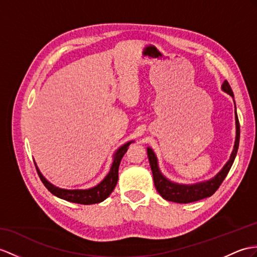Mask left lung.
<instances>
[{
    "instance_id": "1",
    "label": "left lung",
    "mask_w": 257,
    "mask_h": 257,
    "mask_svg": "<svg viewBox=\"0 0 257 257\" xmlns=\"http://www.w3.org/2000/svg\"><path fill=\"white\" fill-rule=\"evenodd\" d=\"M221 89L224 92H227L229 96L232 97L233 102H234V96H233L232 89H231V87L227 80L223 81V84L221 85ZM234 107H235V103H234ZM234 115H235V141L233 145V150L230 155L229 160L226 162V165L222 167L221 170L219 171L214 178H211L209 180L202 181V182H197L193 184H183V183L173 182V181L169 180L164 176V174H162L158 165L157 156H156L153 148L147 147V155H148L150 168H152V171H153L154 183L156 186V190L158 191V193L160 194L162 198H165L166 201L173 202V203L187 204V203L199 201V199H203L206 197H209L218 190V187L220 186L224 178L227 177L228 172L230 171V168L232 167V164L237 153V148H239L240 124H239V118H237V114H236V108L234 109Z\"/></svg>"
}]
</instances>
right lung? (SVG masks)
Instances as JSON below:
<instances>
[{
  "label": "right lung",
  "mask_w": 257,
  "mask_h": 257,
  "mask_svg": "<svg viewBox=\"0 0 257 257\" xmlns=\"http://www.w3.org/2000/svg\"><path fill=\"white\" fill-rule=\"evenodd\" d=\"M132 143H134V141H130L127 143H125L124 145L120 146L116 149V152L113 154V161H112L109 173L104 177V179L101 181V182L98 183L95 186L90 187V189H86V190L61 189V187L55 186L51 182H49V181L42 176V173L40 172L36 162L35 165H36L37 171H38L39 177L42 181V183L45 184V186L53 194L54 196L64 199V201H67V202L83 204V205L101 203L110 195L112 191L114 190V187L117 183V179H118V166L121 164V160L123 158L124 154L127 152L128 146Z\"/></svg>",
  "instance_id": "1"
}]
</instances>
